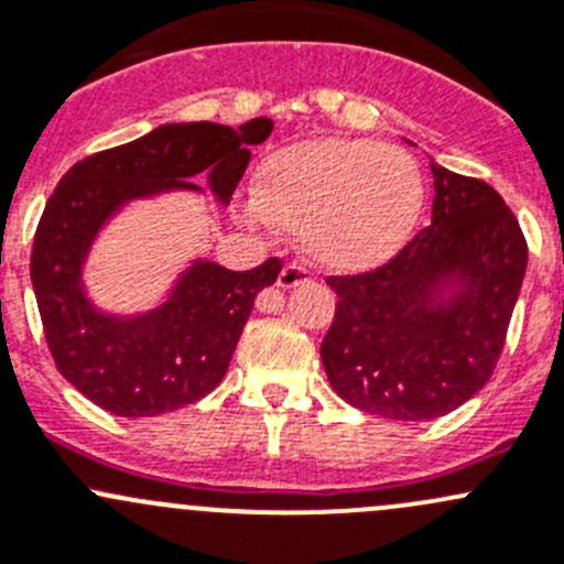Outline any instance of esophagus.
<instances>
[{"instance_id":"esophagus-1","label":"esophagus","mask_w":564,"mask_h":564,"mask_svg":"<svg viewBox=\"0 0 564 564\" xmlns=\"http://www.w3.org/2000/svg\"><path fill=\"white\" fill-rule=\"evenodd\" d=\"M307 281V272L302 270V267H297V264H286L281 270V275H278V286L281 289H297V286H302V283Z\"/></svg>"}]
</instances>
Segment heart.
I'll use <instances>...</instances> for the list:
<instances>
[{
    "mask_svg": "<svg viewBox=\"0 0 564 564\" xmlns=\"http://www.w3.org/2000/svg\"><path fill=\"white\" fill-rule=\"evenodd\" d=\"M422 210L424 181L405 151L346 138L278 148L259 164L257 192L237 203L242 224L300 235L302 251L332 272L391 262Z\"/></svg>",
    "mask_w": 564,
    "mask_h": 564,
    "instance_id": "obj_1",
    "label": "heart"
}]
</instances>
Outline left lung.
Masks as SVG:
<instances>
[{
  "mask_svg": "<svg viewBox=\"0 0 564 564\" xmlns=\"http://www.w3.org/2000/svg\"><path fill=\"white\" fill-rule=\"evenodd\" d=\"M430 170V227L381 270L327 281L332 389L397 422L452 413L489 381L527 272L524 235L500 194L432 156Z\"/></svg>",
  "mask_w": 564,
  "mask_h": 564,
  "instance_id": "left-lung-1",
  "label": "left lung"
}]
</instances>
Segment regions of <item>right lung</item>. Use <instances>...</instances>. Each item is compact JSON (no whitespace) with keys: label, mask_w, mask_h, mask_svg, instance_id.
Here are the masks:
<instances>
[{"label":"right lung","mask_w":564,"mask_h":564,"mask_svg":"<svg viewBox=\"0 0 564 564\" xmlns=\"http://www.w3.org/2000/svg\"><path fill=\"white\" fill-rule=\"evenodd\" d=\"M270 118L240 127L162 123L127 145L69 167L47 199L32 248V286L58 372L94 405L138 419L203 400L227 376L253 300L281 272L278 259L235 272L213 259L183 264L148 311L116 313L91 300L86 267L108 224L142 199L207 192L229 205L251 162L248 145L270 138Z\"/></svg>","instance_id":"right-lung-1"}]
</instances>
